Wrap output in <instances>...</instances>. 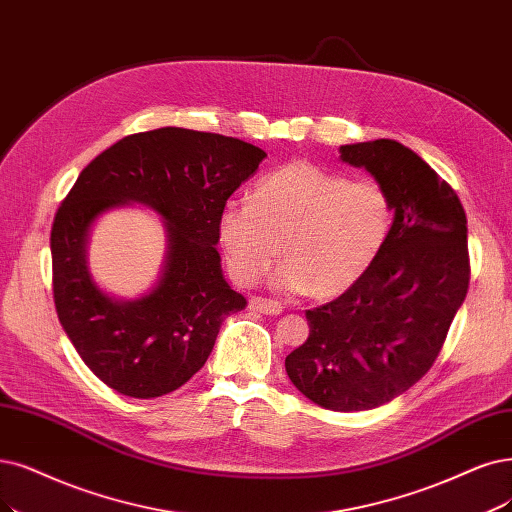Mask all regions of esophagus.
Instances as JSON below:
<instances>
[{"instance_id": "34e87169", "label": "esophagus", "mask_w": 512, "mask_h": 512, "mask_svg": "<svg viewBox=\"0 0 512 512\" xmlns=\"http://www.w3.org/2000/svg\"><path fill=\"white\" fill-rule=\"evenodd\" d=\"M249 308L253 310V312H261V314H274V316H278V314H282V304L280 301H274V299H263V297H253L251 301H249Z\"/></svg>"}]
</instances>
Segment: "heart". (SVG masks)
Returning <instances> with one entry per match:
<instances>
[{
    "label": "heart",
    "instance_id": "heart-1",
    "mask_svg": "<svg viewBox=\"0 0 512 512\" xmlns=\"http://www.w3.org/2000/svg\"><path fill=\"white\" fill-rule=\"evenodd\" d=\"M394 219V200L380 181L291 160L261 175L249 202L221 206L217 238L227 268L242 285L266 276L282 251L278 287L333 299L373 270Z\"/></svg>",
    "mask_w": 512,
    "mask_h": 512
}]
</instances>
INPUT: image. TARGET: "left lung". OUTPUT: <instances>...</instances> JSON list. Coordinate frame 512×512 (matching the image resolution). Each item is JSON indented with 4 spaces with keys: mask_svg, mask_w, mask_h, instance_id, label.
I'll return each mask as SVG.
<instances>
[{
    "mask_svg": "<svg viewBox=\"0 0 512 512\" xmlns=\"http://www.w3.org/2000/svg\"><path fill=\"white\" fill-rule=\"evenodd\" d=\"M339 154L388 189L394 230L358 285L306 310L310 335L285 367L312 403L365 411L409 390L437 361L468 291L466 213L453 187L399 141L342 145Z\"/></svg>",
    "mask_w": 512,
    "mask_h": 512,
    "instance_id": "8db88e82",
    "label": "left lung"
}]
</instances>
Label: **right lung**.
<instances>
[{
	"label": "right lung",
	"mask_w": 512,
	"mask_h": 512,
	"mask_svg": "<svg viewBox=\"0 0 512 512\" xmlns=\"http://www.w3.org/2000/svg\"><path fill=\"white\" fill-rule=\"evenodd\" d=\"M263 158L234 137L166 126L113 143L73 183L50 232L54 306L73 348L109 388L135 399L181 388L204 367L223 318L246 308L221 274L217 217ZM126 201L154 207L169 234L159 285L137 302L105 296L85 266L91 221Z\"/></svg>",
	"instance_id": "right-lung-1"
}]
</instances>
